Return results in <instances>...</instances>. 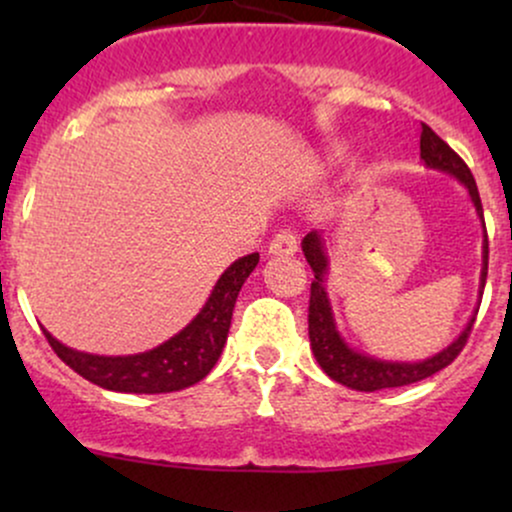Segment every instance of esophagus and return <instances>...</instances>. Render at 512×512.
Masks as SVG:
<instances>
[{
  "mask_svg": "<svg viewBox=\"0 0 512 512\" xmlns=\"http://www.w3.org/2000/svg\"><path fill=\"white\" fill-rule=\"evenodd\" d=\"M296 250H298V240L289 228L276 233L272 243H269V255H296Z\"/></svg>",
  "mask_w": 512,
  "mask_h": 512,
  "instance_id": "esophagus-1",
  "label": "esophagus"
}]
</instances>
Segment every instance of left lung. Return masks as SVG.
<instances>
[{
  "mask_svg": "<svg viewBox=\"0 0 512 512\" xmlns=\"http://www.w3.org/2000/svg\"><path fill=\"white\" fill-rule=\"evenodd\" d=\"M421 158H424L426 168L440 170V173H450L452 178H457L467 187L469 197H472L474 207H477L479 219L484 221V209H481V199L477 182H474L472 170L467 168V163L462 161L455 151L450 149L443 139L438 137L428 125H421ZM486 233V226H484ZM303 255L308 260L310 269H313L315 279L310 284V305H308V334H310V349L320 363V368L330 375L332 380L342 383L351 390L358 392H375V390H387V387H402L419 383V380L431 378L433 373L450 366L460 351L467 344L469 332H472L474 320L477 315H472V320L467 322L460 337L455 339L450 346H445L443 351H438L436 356L424 358V361L416 363H402V361H383V358H375L361 351H354L349 344L344 342L342 334L337 332L334 325L332 305L325 291V276H327V250L325 240L317 231H310L303 238ZM486 272H489V240L484 236V267H481V289L486 286ZM481 296V291H479Z\"/></svg>",
  "mask_w": 512,
  "mask_h": 512,
  "instance_id": "8db88e82",
  "label": "left lung"
}]
</instances>
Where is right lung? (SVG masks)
I'll return each mask as SVG.
<instances>
[{
	"label": "right lung",
	"mask_w": 512,
	"mask_h": 512,
	"mask_svg": "<svg viewBox=\"0 0 512 512\" xmlns=\"http://www.w3.org/2000/svg\"><path fill=\"white\" fill-rule=\"evenodd\" d=\"M260 255L240 257L219 276L209 301L199 310L195 320L180 330L168 342L156 349L134 356H96L74 351L57 342L43 327L57 356L76 370L88 383L113 392H132V395H158V392H178L207 378L209 370L219 361L223 344L228 339L236 298L243 289Z\"/></svg>",
	"instance_id": "add662e5"
}]
</instances>
